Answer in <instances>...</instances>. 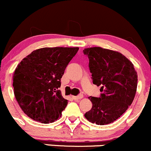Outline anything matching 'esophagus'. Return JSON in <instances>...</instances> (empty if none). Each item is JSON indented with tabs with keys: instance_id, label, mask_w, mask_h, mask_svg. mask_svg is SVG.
<instances>
[{
	"instance_id": "34e87169",
	"label": "esophagus",
	"mask_w": 151,
	"mask_h": 151,
	"mask_svg": "<svg viewBox=\"0 0 151 151\" xmlns=\"http://www.w3.org/2000/svg\"><path fill=\"white\" fill-rule=\"evenodd\" d=\"M82 98H83V95H78V96H73V98L74 100H76V101H78V100L79 99H81Z\"/></svg>"
}]
</instances>
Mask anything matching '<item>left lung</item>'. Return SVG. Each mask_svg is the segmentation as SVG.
I'll return each mask as SVG.
<instances>
[{"mask_svg": "<svg viewBox=\"0 0 151 151\" xmlns=\"http://www.w3.org/2000/svg\"><path fill=\"white\" fill-rule=\"evenodd\" d=\"M89 59L94 84L101 86L99 98L90 96L92 107L84 116L97 125L109 124L118 119L134 101L137 74L133 64L118 52L100 47L83 50Z\"/></svg>", "mask_w": 151, "mask_h": 151, "instance_id": "1", "label": "left lung"}]
</instances>
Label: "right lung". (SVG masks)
<instances>
[{
    "instance_id": "1",
    "label": "right lung",
    "mask_w": 151,
    "mask_h": 151,
    "mask_svg": "<svg viewBox=\"0 0 151 151\" xmlns=\"http://www.w3.org/2000/svg\"><path fill=\"white\" fill-rule=\"evenodd\" d=\"M78 47H43L23 59L13 76L14 93L25 114L42 123H53L68 105L59 88L65 68Z\"/></svg>"
}]
</instances>
